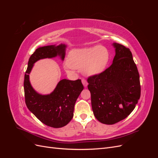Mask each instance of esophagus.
Wrapping results in <instances>:
<instances>
[{
  "instance_id": "34e87169",
  "label": "esophagus",
  "mask_w": 158,
  "mask_h": 158,
  "mask_svg": "<svg viewBox=\"0 0 158 158\" xmlns=\"http://www.w3.org/2000/svg\"><path fill=\"white\" fill-rule=\"evenodd\" d=\"M82 84H83L84 87H87L88 82H87L86 80H85V79H84V78H82Z\"/></svg>"
}]
</instances>
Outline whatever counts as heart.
I'll list each match as a JSON object with an SVG mask.
<instances>
[{
  "label": "heart",
  "instance_id": "b5f03b06",
  "mask_svg": "<svg viewBox=\"0 0 158 158\" xmlns=\"http://www.w3.org/2000/svg\"><path fill=\"white\" fill-rule=\"evenodd\" d=\"M109 59V52L106 47L94 46L72 50L64 66L65 69L70 72L82 69L85 76H93L103 73Z\"/></svg>",
  "mask_w": 158,
  "mask_h": 158
}]
</instances>
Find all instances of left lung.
Masks as SVG:
<instances>
[{"instance_id":"obj_1","label":"left lung","mask_w":158,"mask_h":158,"mask_svg":"<svg viewBox=\"0 0 158 158\" xmlns=\"http://www.w3.org/2000/svg\"><path fill=\"white\" fill-rule=\"evenodd\" d=\"M112 45L115 49L112 64L88 79L94 116L106 125L127 117L140 97L139 73L131 51L117 43Z\"/></svg>"}]
</instances>
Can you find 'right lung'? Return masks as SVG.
I'll use <instances>...</instances> for the list:
<instances>
[{"label": "right lung", "instance_id": "1", "mask_svg": "<svg viewBox=\"0 0 158 158\" xmlns=\"http://www.w3.org/2000/svg\"><path fill=\"white\" fill-rule=\"evenodd\" d=\"M66 48V45L61 44L37 49L28 61L23 82L27 107L41 122L53 128L64 127L73 118L75 103L84 89L81 80L63 79L51 94L42 95L31 86L30 74L33 64L40 59L59 56L64 60Z\"/></svg>", "mask_w": 158, "mask_h": 158}]
</instances>
